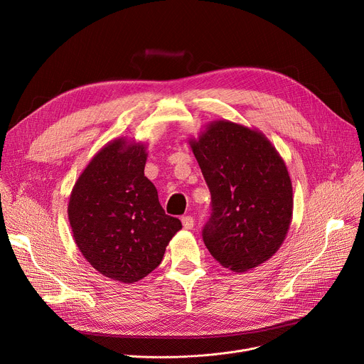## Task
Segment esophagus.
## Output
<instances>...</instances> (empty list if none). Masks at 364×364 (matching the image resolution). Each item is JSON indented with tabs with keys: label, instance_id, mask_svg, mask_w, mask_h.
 I'll use <instances>...</instances> for the list:
<instances>
[{
	"label": "esophagus",
	"instance_id": "esophagus-1",
	"mask_svg": "<svg viewBox=\"0 0 364 364\" xmlns=\"http://www.w3.org/2000/svg\"><path fill=\"white\" fill-rule=\"evenodd\" d=\"M181 223H183V227L186 228V230H192L193 225H195V220H193V217H190V215L183 217Z\"/></svg>",
	"mask_w": 364,
	"mask_h": 364
}]
</instances>
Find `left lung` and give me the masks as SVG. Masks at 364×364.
I'll return each mask as SVG.
<instances>
[{
  "label": "left lung",
  "instance_id": "8db88e82",
  "mask_svg": "<svg viewBox=\"0 0 364 364\" xmlns=\"http://www.w3.org/2000/svg\"><path fill=\"white\" fill-rule=\"evenodd\" d=\"M211 192L203 242L225 269L250 272L282 246L294 213L292 181L276 147L255 128L209 122L188 140Z\"/></svg>",
  "mask_w": 364,
  "mask_h": 364
}]
</instances>
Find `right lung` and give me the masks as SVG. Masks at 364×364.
<instances>
[{
    "label": "right lung",
    "mask_w": 364,
    "mask_h": 364,
    "mask_svg": "<svg viewBox=\"0 0 364 364\" xmlns=\"http://www.w3.org/2000/svg\"><path fill=\"white\" fill-rule=\"evenodd\" d=\"M147 147L119 137L103 146L76 180L68 205L76 246L100 274L121 283L146 277L161 264L181 228L165 214L144 176Z\"/></svg>",
    "instance_id": "add662e5"
}]
</instances>
